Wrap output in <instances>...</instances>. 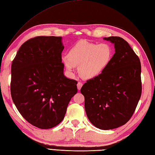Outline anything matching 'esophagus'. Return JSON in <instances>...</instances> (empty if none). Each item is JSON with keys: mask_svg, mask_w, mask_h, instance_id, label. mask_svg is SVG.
Returning a JSON list of instances; mask_svg holds the SVG:
<instances>
[{"mask_svg": "<svg viewBox=\"0 0 155 155\" xmlns=\"http://www.w3.org/2000/svg\"><path fill=\"white\" fill-rule=\"evenodd\" d=\"M83 83H82V82H78V84H77V88H78V90H80L81 89V87H82V86H83Z\"/></svg>", "mask_w": 155, "mask_h": 155, "instance_id": "obj_1", "label": "esophagus"}]
</instances>
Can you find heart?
<instances>
[{"label": "heart", "instance_id": "obj_1", "mask_svg": "<svg viewBox=\"0 0 155 155\" xmlns=\"http://www.w3.org/2000/svg\"><path fill=\"white\" fill-rule=\"evenodd\" d=\"M113 56L114 49L110 44L80 41L69 50L68 55L62 56V61L70 74H73L78 66L82 77L93 79L108 68Z\"/></svg>", "mask_w": 155, "mask_h": 155}]
</instances>
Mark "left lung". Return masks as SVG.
I'll return each instance as SVG.
<instances>
[{"instance_id": "obj_1", "label": "left lung", "mask_w": 155, "mask_h": 155, "mask_svg": "<svg viewBox=\"0 0 155 155\" xmlns=\"http://www.w3.org/2000/svg\"><path fill=\"white\" fill-rule=\"evenodd\" d=\"M104 39L114 44L111 64L103 73L87 81L81 89L88 119L101 130H111L128 122L142 93L141 65L128 42L120 37Z\"/></svg>"}]
</instances>
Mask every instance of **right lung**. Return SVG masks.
<instances>
[{"instance_id":"add662e5","label":"right lung","mask_w":155,"mask_h":155,"mask_svg":"<svg viewBox=\"0 0 155 155\" xmlns=\"http://www.w3.org/2000/svg\"><path fill=\"white\" fill-rule=\"evenodd\" d=\"M62 39H30L20 47L12 62V99L21 116L41 129L61 122L70 101L77 93V81L64 74Z\"/></svg>"}]
</instances>
